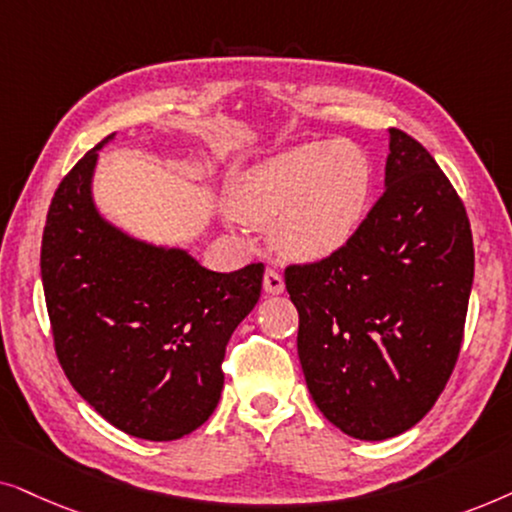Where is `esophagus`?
<instances>
[{"label": "esophagus", "mask_w": 512, "mask_h": 512, "mask_svg": "<svg viewBox=\"0 0 512 512\" xmlns=\"http://www.w3.org/2000/svg\"><path fill=\"white\" fill-rule=\"evenodd\" d=\"M283 288L285 283H283L281 271L274 267H267V271H264V290H267L269 295H278V292H283Z\"/></svg>", "instance_id": "obj_1"}]
</instances>
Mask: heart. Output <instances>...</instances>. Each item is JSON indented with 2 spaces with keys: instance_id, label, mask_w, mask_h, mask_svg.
<instances>
[{
  "instance_id": "obj_1",
  "label": "heart",
  "mask_w": 512,
  "mask_h": 512,
  "mask_svg": "<svg viewBox=\"0 0 512 512\" xmlns=\"http://www.w3.org/2000/svg\"><path fill=\"white\" fill-rule=\"evenodd\" d=\"M370 196V163L351 142H311L252 168L236 189V213L271 224L285 255L320 260L349 243Z\"/></svg>"
}]
</instances>
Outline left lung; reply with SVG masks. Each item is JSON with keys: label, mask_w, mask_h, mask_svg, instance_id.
<instances>
[{"label": "left lung", "mask_w": 512, "mask_h": 512, "mask_svg": "<svg viewBox=\"0 0 512 512\" xmlns=\"http://www.w3.org/2000/svg\"><path fill=\"white\" fill-rule=\"evenodd\" d=\"M388 133L386 189L356 234L285 267L313 403L360 440L405 433L445 391L475 271L461 196L419 140Z\"/></svg>", "instance_id": "1"}]
</instances>
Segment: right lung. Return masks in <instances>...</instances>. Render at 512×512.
I'll return each mask as SVG.
<instances>
[{
  "label": "right lung",
  "mask_w": 512,
  "mask_h": 512,
  "mask_svg": "<svg viewBox=\"0 0 512 512\" xmlns=\"http://www.w3.org/2000/svg\"><path fill=\"white\" fill-rule=\"evenodd\" d=\"M102 142L60 180L46 215L53 349L81 398L119 431L185 438L215 412L224 353L260 299L264 264L215 274L187 252L152 248L102 222L91 201Z\"/></svg>",
  "instance_id": "1"
}]
</instances>
